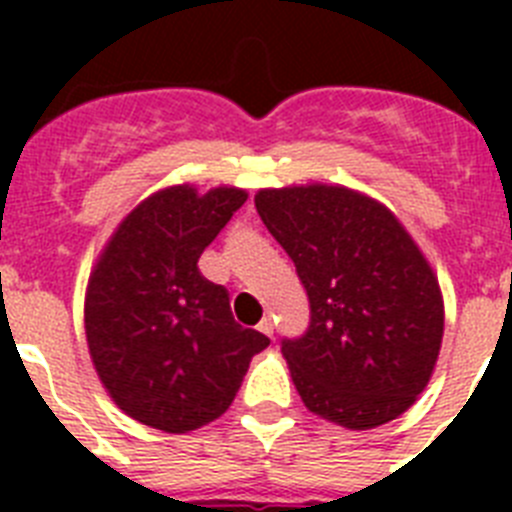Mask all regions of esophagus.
Wrapping results in <instances>:
<instances>
[{"label":"esophagus","mask_w":512,"mask_h":512,"mask_svg":"<svg viewBox=\"0 0 512 512\" xmlns=\"http://www.w3.org/2000/svg\"><path fill=\"white\" fill-rule=\"evenodd\" d=\"M259 330H261V333H264V336H274V320H271L269 315H266V318L259 323Z\"/></svg>","instance_id":"34e87169"}]
</instances>
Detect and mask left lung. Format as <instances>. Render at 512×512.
Listing matches in <instances>:
<instances>
[{"label": "left lung", "instance_id": "obj_1", "mask_svg": "<svg viewBox=\"0 0 512 512\" xmlns=\"http://www.w3.org/2000/svg\"><path fill=\"white\" fill-rule=\"evenodd\" d=\"M256 210L295 261L310 325L282 354L310 413L351 431L418 400L443 338L438 279L402 223L346 187L261 189Z\"/></svg>", "mask_w": 512, "mask_h": 512}]
</instances>
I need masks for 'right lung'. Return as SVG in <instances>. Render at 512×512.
I'll return each instance as SVG.
<instances>
[{
	"label": "right lung",
	"mask_w": 512,
	"mask_h": 512,
	"mask_svg": "<svg viewBox=\"0 0 512 512\" xmlns=\"http://www.w3.org/2000/svg\"><path fill=\"white\" fill-rule=\"evenodd\" d=\"M248 200L243 189H161L104 246L84 300L94 369L117 408L164 433L212 423L248 364L269 346L230 312L228 289L202 277V251Z\"/></svg>",
	"instance_id": "obj_1"
}]
</instances>
